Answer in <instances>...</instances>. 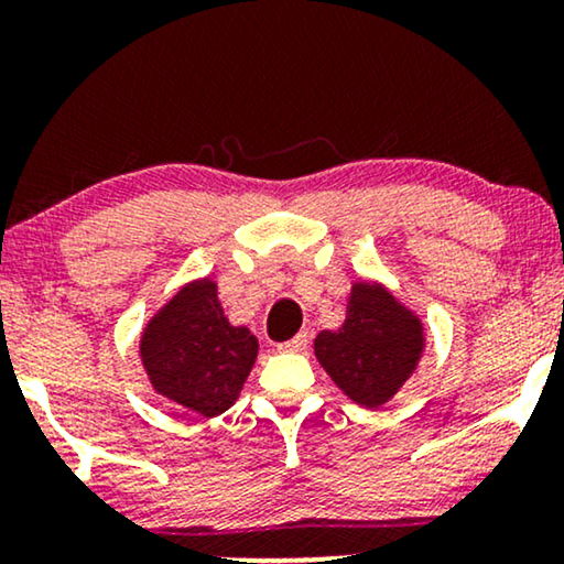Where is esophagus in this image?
Segmentation results:
<instances>
[{
    "instance_id": "34e87169",
    "label": "esophagus",
    "mask_w": 564,
    "mask_h": 564,
    "mask_svg": "<svg viewBox=\"0 0 564 564\" xmlns=\"http://www.w3.org/2000/svg\"><path fill=\"white\" fill-rule=\"evenodd\" d=\"M307 341H311V334H307V330H300L295 338H290V341L280 344V346H276V349H280V351H303L305 346H307Z\"/></svg>"
}]
</instances>
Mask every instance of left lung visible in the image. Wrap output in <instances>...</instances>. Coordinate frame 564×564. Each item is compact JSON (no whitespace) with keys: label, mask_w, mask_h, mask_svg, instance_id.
Here are the masks:
<instances>
[{"label":"left lung","mask_w":564,"mask_h":564,"mask_svg":"<svg viewBox=\"0 0 564 564\" xmlns=\"http://www.w3.org/2000/svg\"><path fill=\"white\" fill-rule=\"evenodd\" d=\"M423 328L380 284H354L346 321L321 330L315 357L354 403L377 408L395 395L415 369Z\"/></svg>","instance_id":"1"}]
</instances>
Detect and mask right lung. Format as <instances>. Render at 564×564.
<instances>
[{
	"label": "right lung",
	"mask_w": 564,
	"mask_h": 564,
	"mask_svg": "<svg viewBox=\"0 0 564 564\" xmlns=\"http://www.w3.org/2000/svg\"><path fill=\"white\" fill-rule=\"evenodd\" d=\"M257 351V336L230 326L223 315L210 280L176 292L141 338L153 390L203 415H218L236 403Z\"/></svg>",
	"instance_id": "right-lung-1"
}]
</instances>
